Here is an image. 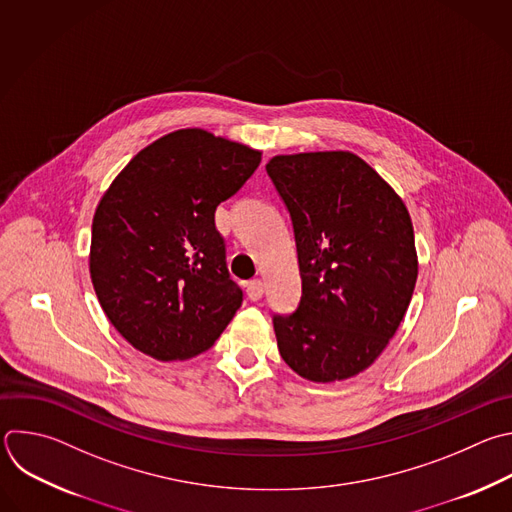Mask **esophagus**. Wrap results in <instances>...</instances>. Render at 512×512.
Returning a JSON list of instances; mask_svg holds the SVG:
<instances>
[{"mask_svg":"<svg viewBox=\"0 0 512 512\" xmlns=\"http://www.w3.org/2000/svg\"><path fill=\"white\" fill-rule=\"evenodd\" d=\"M263 291H265V287H263V281H261V279H251V281L247 283V295H249L251 301L261 299V297H263Z\"/></svg>","mask_w":512,"mask_h":512,"instance_id":"34e87169","label":"esophagus"}]
</instances>
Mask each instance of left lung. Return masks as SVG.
Wrapping results in <instances>:
<instances>
[{"label":"left lung","mask_w":512,"mask_h":512,"mask_svg":"<svg viewBox=\"0 0 512 512\" xmlns=\"http://www.w3.org/2000/svg\"><path fill=\"white\" fill-rule=\"evenodd\" d=\"M267 175L289 211L301 297L273 313L285 364L311 382L366 370L410 305L418 259L406 205L344 150L275 156Z\"/></svg>","instance_id":"obj_1"}]
</instances>
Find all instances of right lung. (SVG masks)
I'll list each match as a JSON object with an SVG mask.
<instances>
[{
  "instance_id": "1",
  "label": "right lung",
  "mask_w": 512,
  "mask_h": 512,
  "mask_svg": "<svg viewBox=\"0 0 512 512\" xmlns=\"http://www.w3.org/2000/svg\"><path fill=\"white\" fill-rule=\"evenodd\" d=\"M261 152L201 128L170 132L114 179L92 221L90 277L130 346L160 362L209 350L243 303L227 269L217 207Z\"/></svg>"
}]
</instances>
